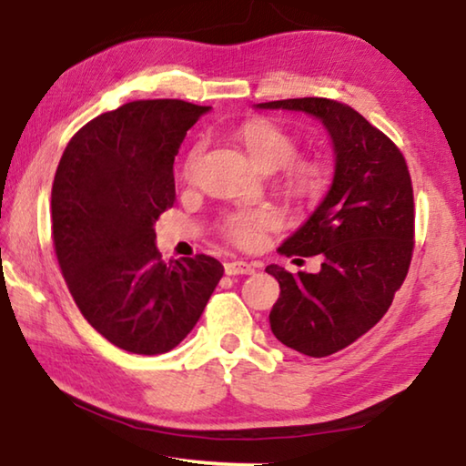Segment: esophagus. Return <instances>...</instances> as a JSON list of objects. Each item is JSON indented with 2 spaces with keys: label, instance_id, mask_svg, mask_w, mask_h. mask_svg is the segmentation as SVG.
Segmentation results:
<instances>
[{
  "label": "esophagus",
  "instance_id": "34e87169",
  "mask_svg": "<svg viewBox=\"0 0 466 466\" xmlns=\"http://www.w3.org/2000/svg\"><path fill=\"white\" fill-rule=\"evenodd\" d=\"M254 270H256L254 266L248 262H241V260L225 264V272L228 274V277H238V274H254Z\"/></svg>",
  "mask_w": 466,
  "mask_h": 466
}]
</instances>
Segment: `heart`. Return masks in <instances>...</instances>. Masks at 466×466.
Returning <instances> with one entry per match:
<instances>
[{
    "instance_id": "obj_1",
    "label": "heart",
    "mask_w": 466,
    "mask_h": 466,
    "mask_svg": "<svg viewBox=\"0 0 466 466\" xmlns=\"http://www.w3.org/2000/svg\"><path fill=\"white\" fill-rule=\"evenodd\" d=\"M235 136L258 169L274 171L283 167V186L291 196L299 200H314L324 192L328 181L326 161L318 155H295L297 138L283 126L268 119H254L243 124ZM204 150V142H196L189 148L183 161L186 179L194 177L198 165L202 163ZM279 227V212L270 206H260V208H243L227 215L220 223V231L235 246L251 249L260 246L266 233L277 231Z\"/></svg>"
}]
</instances>
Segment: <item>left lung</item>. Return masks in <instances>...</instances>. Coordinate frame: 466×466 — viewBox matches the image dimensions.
<instances>
[{"label": "left lung", "mask_w": 466, "mask_h": 466, "mask_svg": "<svg viewBox=\"0 0 466 466\" xmlns=\"http://www.w3.org/2000/svg\"><path fill=\"white\" fill-rule=\"evenodd\" d=\"M322 121L337 155L328 194L279 248L285 256H322L319 272H266L280 285L270 328L283 345L328 357L376 326L405 283L415 248V202L399 147L361 113L332 98L260 103Z\"/></svg>", "instance_id": "obj_1"}]
</instances>
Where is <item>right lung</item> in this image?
Here are the masks:
<instances>
[{
  "mask_svg": "<svg viewBox=\"0 0 466 466\" xmlns=\"http://www.w3.org/2000/svg\"><path fill=\"white\" fill-rule=\"evenodd\" d=\"M208 109L126 103L80 127L57 165L51 238L61 274L88 324L127 353L177 347L225 272L206 254L165 262L155 246V223L175 202V155Z\"/></svg>",
  "mask_w": 466,
  "mask_h": 466,
  "instance_id": "1",
  "label": "right lung"
}]
</instances>
